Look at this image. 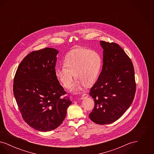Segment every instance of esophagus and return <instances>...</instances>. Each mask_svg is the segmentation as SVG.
Returning <instances> with one entry per match:
<instances>
[{
  "label": "esophagus",
  "mask_w": 154,
  "mask_h": 154,
  "mask_svg": "<svg viewBox=\"0 0 154 154\" xmlns=\"http://www.w3.org/2000/svg\"><path fill=\"white\" fill-rule=\"evenodd\" d=\"M88 94H82V96H81V99H84V98H85V97H88Z\"/></svg>",
  "instance_id": "esophagus-1"
}]
</instances>
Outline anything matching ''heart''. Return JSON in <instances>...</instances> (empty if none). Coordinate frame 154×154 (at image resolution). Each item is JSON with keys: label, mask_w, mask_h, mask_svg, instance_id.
<instances>
[{"label": "heart", "mask_w": 154, "mask_h": 154, "mask_svg": "<svg viewBox=\"0 0 154 154\" xmlns=\"http://www.w3.org/2000/svg\"><path fill=\"white\" fill-rule=\"evenodd\" d=\"M102 60L97 52L86 48H81L69 52L63 59V67H57L55 74L58 80L66 88L72 84L74 76L78 79L72 88L77 92L84 84L93 85L100 73Z\"/></svg>", "instance_id": "heart-1"}]
</instances>
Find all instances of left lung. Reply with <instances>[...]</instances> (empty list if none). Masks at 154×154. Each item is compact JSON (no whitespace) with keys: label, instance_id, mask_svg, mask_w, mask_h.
<instances>
[{"label":"left lung","instance_id":"8db88e82","mask_svg":"<svg viewBox=\"0 0 154 154\" xmlns=\"http://www.w3.org/2000/svg\"><path fill=\"white\" fill-rule=\"evenodd\" d=\"M103 49L102 70L89 95L95 106L90 119L99 125L117 121L131 106L136 93L131 59L117 43L100 41Z\"/></svg>","mask_w":154,"mask_h":154}]
</instances>
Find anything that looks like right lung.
Segmentation results:
<instances>
[{"instance_id":"obj_1","label":"right lung","mask_w":154,"mask_h":154,"mask_svg":"<svg viewBox=\"0 0 154 154\" xmlns=\"http://www.w3.org/2000/svg\"><path fill=\"white\" fill-rule=\"evenodd\" d=\"M59 52L45 48L31 52L17 68L13 92L23 120L37 131L47 132L65 119L69 97L55 77Z\"/></svg>"}]
</instances>
